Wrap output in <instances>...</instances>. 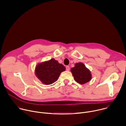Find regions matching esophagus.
I'll return each instance as SVG.
<instances>
[{
  "label": "esophagus",
  "instance_id": "1",
  "mask_svg": "<svg viewBox=\"0 0 126 126\" xmlns=\"http://www.w3.org/2000/svg\"><path fill=\"white\" fill-rule=\"evenodd\" d=\"M66 70L67 71H70V67L69 66H67L66 67Z\"/></svg>",
  "mask_w": 126,
  "mask_h": 126
}]
</instances>
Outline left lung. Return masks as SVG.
<instances>
[{"label": "left lung", "mask_w": 126, "mask_h": 126, "mask_svg": "<svg viewBox=\"0 0 126 126\" xmlns=\"http://www.w3.org/2000/svg\"><path fill=\"white\" fill-rule=\"evenodd\" d=\"M71 71L75 80L80 84L87 83L91 79L90 72L82 63H76L74 67L71 69Z\"/></svg>", "instance_id": "8db88e82"}]
</instances>
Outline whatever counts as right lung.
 I'll list each match as a JSON object with an SVG mask.
<instances>
[{"label": "right lung", "mask_w": 126, "mask_h": 126, "mask_svg": "<svg viewBox=\"0 0 126 126\" xmlns=\"http://www.w3.org/2000/svg\"><path fill=\"white\" fill-rule=\"evenodd\" d=\"M65 67L54 59L39 64L35 69L37 78L44 84L50 85L56 82Z\"/></svg>", "instance_id": "add662e5"}]
</instances>
